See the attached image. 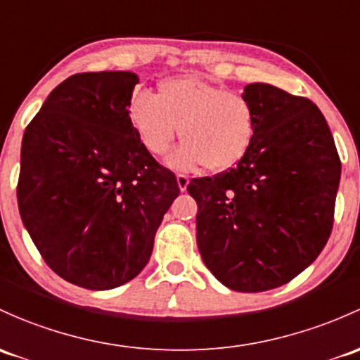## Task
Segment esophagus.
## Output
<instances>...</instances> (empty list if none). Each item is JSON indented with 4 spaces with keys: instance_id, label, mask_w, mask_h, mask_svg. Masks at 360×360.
Wrapping results in <instances>:
<instances>
[{
    "instance_id": "esophagus-1",
    "label": "esophagus",
    "mask_w": 360,
    "mask_h": 360,
    "mask_svg": "<svg viewBox=\"0 0 360 360\" xmlns=\"http://www.w3.org/2000/svg\"><path fill=\"white\" fill-rule=\"evenodd\" d=\"M176 179H177V186H179V190L186 191L188 184H190V179H188V176H184V174H177Z\"/></svg>"
}]
</instances>
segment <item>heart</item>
<instances>
[{
    "instance_id": "1",
    "label": "heart",
    "mask_w": 360,
    "mask_h": 360,
    "mask_svg": "<svg viewBox=\"0 0 360 360\" xmlns=\"http://www.w3.org/2000/svg\"><path fill=\"white\" fill-rule=\"evenodd\" d=\"M127 120L153 157L170 148L179 127L184 141L172 151L169 164L176 169L205 164L212 172L234 167L257 132L255 110L243 94L193 75L162 79L157 94L134 91Z\"/></svg>"
}]
</instances>
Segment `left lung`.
I'll return each instance as SVG.
<instances>
[{
    "mask_svg": "<svg viewBox=\"0 0 360 360\" xmlns=\"http://www.w3.org/2000/svg\"><path fill=\"white\" fill-rule=\"evenodd\" d=\"M257 115L252 146L234 169L193 179L196 245L231 290L286 285L326 245L340 186L338 151L326 119L307 98L266 82L245 86Z\"/></svg>",
    "mask_w": 360,
    "mask_h": 360,
    "instance_id": "obj_1",
    "label": "left lung"
}]
</instances>
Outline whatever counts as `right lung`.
<instances>
[{"instance_id": "obj_1", "label": "right lung", "mask_w": 360, "mask_h": 360, "mask_svg": "<svg viewBox=\"0 0 360 360\" xmlns=\"http://www.w3.org/2000/svg\"><path fill=\"white\" fill-rule=\"evenodd\" d=\"M138 82L122 70L70 75L22 139V222L44 262L82 288H117L145 269L179 195L127 120Z\"/></svg>"}]
</instances>
